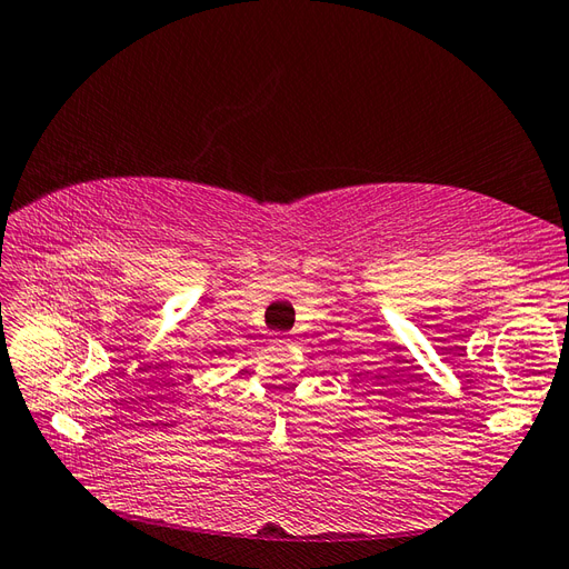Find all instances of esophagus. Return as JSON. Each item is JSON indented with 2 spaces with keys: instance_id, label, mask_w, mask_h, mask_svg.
I'll list each match as a JSON object with an SVG mask.
<instances>
[{
  "instance_id": "esophagus-1",
  "label": "esophagus",
  "mask_w": 569,
  "mask_h": 569,
  "mask_svg": "<svg viewBox=\"0 0 569 569\" xmlns=\"http://www.w3.org/2000/svg\"><path fill=\"white\" fill-rule=\"evenodd\" d=\"M278 340H281V342H291V340H288V337H278Z\"/></svg>"
}]
</instances>
